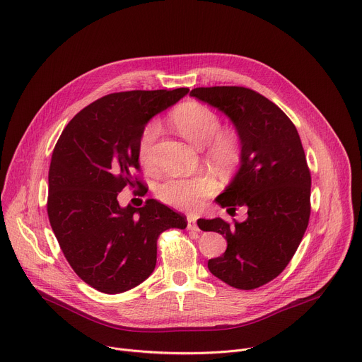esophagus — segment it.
Instances as JSON below:
<instances>
[{"label":"esophagus","instance_id":"esophagus-1","mask_svg":"<svg viewBox=\"0 0 362 362\" xmlns=\"http://www.w3.org/2000/svg\"><path fill=\"white\" fill-rule=\"evenodd\" d=\"M187 227H188V230H198L197 218L194 216H188L187 217Z\"/></svg>","mask_w":362,"mask_h":362}]
</instances>
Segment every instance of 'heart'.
Instances as JSON below:
<instances>
[{
    "label": "heart",
    "instance_id": "heart-1",
    "mask_svg": "<svg viewBox=\"0 0 362 362\" xmlns=\"http://www.w3.org/2000/svg\"><path fill=\"white\" fill-rule=\"evenodd\" d=\"M173 124L177 131L198 148L207 146V158L218 170H230L242 158V141L231 129H223L220 116L209 106L189 102L180 106L173 113ZM160 132V125L152 120L144 129L138 153L144 164H148L152 146ZM217 187V181L210 173H199L188 178H167L158 187V197L164 203L178 209H195L210 197Z\"/></svg>",
    "mask_w": 362,
    "mask_h": 362
}]
</instances>
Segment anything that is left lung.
<instances>
[{
  "label": "left lung",
  "mask_w": 362,
  "mask_h": 362,
  "mask_svg": "<svg viewBox=\"0 0 362 362\" xmlns=\"http://www.w3.org/2000/svg\"><path fill=\"white\" fill-rule=\"evenodd\" d=\"M191 96L224 113L242 141L240 165L216 198L220 207L247 209L245 221L199 218L198 227L227 240L209 270L250 291L279 276L293 257L310 214V173L292 120L260 93L237 86L197 88Z\"/></svg>",
  "instance_id": "8db88e82"
}]
</instances>
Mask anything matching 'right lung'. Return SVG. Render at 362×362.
I'll list each match as a JSON object with an SVG mask.
<instances>
[{
    "instance_id": "right-lung-1",
    "label": "right lung",
    "mask_w": 362,
    "mask_h": 362,
    "mask_svg": "<svg viewBox=\"0 0 362 362\" xmlns=\"http://www.w3.org/2000/svg\"><path fill=\"white\" fill-rule=\"evenodd\" d=\"M189 89L132 90L103 96L80 110L62 132L49 170L47 213L76 274L99 292H127L153 272L156 238L187 227L185 217L148 199L122 207L117 194L134 187L139 139L149 120ZM145 188V187H144Z\"/></svg>"
}]
</instances>
